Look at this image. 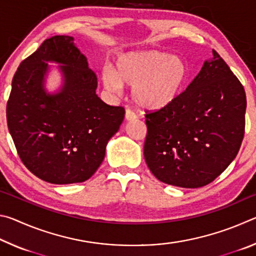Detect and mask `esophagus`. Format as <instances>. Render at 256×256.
<instances>
[{"mask_svg":"<svg viewBox=\"0 0 256 256\" xmlns=\"http://www.w3.org/2000/svg\"><path fill=\"white\" fill-rule=\"evenodd\" d=\"M136 118V116L134 115V112H132L128 110L125 112V120H126V122H131V120H134Z\"/></svg>","mask_w":256,"mask_h":256,"instance_id":"esophagus-1","label":"esophagus"}]
</instances>
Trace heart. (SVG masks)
Here are the masks:
<instances>
[{
  "label": "heart",
  "instance_id": "obj_1",
  "mask_svg": "<svg viewBox=\"0 0 256 256\" xmlns=\"http://www.w3.org/2000/svg\"><path fill=\"white\" fill-rule=\"evenodd\" d=\"M188 78V66L180 56L158 50H136L120 54L114 71L104 70L102 84L112 96L131 86L132 100L140 110L162 112L182 97Z\"/></svg>",
  "mask_w": 256,
  "mask_h": 256
}]
</instances>
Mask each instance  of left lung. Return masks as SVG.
<instances>
[{
    "mask_svg": "<svg viewBox=\"0 0 256 256\" xmlns=\"http://www.w3.org/2000/svg\"><path fill=\"white\" fill-rule=\"evenodd\" d=\"M246 94L227 63L212 50L182 97L146 115L144 159L162 183L196 188L230 164L245 130Z\"/></svg>",
    "mask_w": 256,
    "mask_h": 256,
    "instance_id": "obj_1",
    "label": "left lung"
}]
</instances>
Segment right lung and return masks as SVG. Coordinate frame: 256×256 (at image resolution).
<instances>
[{
  "label": "right lung",
  "instance_id": "add662e5",
  "mask_svg": "<svg viewBox=\"0 0 256 256\" xmlns=\"http://www.w3.org/2000/svg\"><path fill=\"white\" fill-rule=\"evenodd\" d=\"M71 36H53L21 62L6 105L8 128L19 157L38 178L52 184L89 180L105 158L124 108L96 94L97 76ZM59 64L62 84L46 89L51 66Z\"/></svg>",
  "mask_w": 256,
  "mask_h": 256
}]
</instances>
